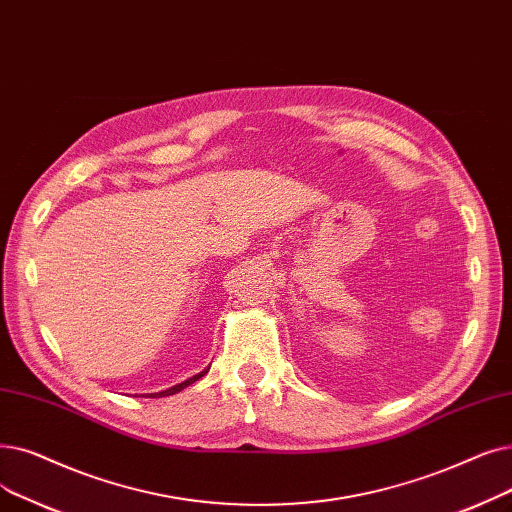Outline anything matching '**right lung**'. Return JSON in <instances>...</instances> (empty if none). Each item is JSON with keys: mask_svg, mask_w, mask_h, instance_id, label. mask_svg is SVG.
<instances>
[{"mask_svg": "<svg viewBox=\"0 0 512 512\" xmlns=\"http://www.w3.org/2000/svg\"><path fill=\"white\" fill-rule=\"evenodd\" d=\"M209 372V368H205L203 372H198V374H194L192 379H188V381H184V383H180V385H173V387H169V389H165V391H159V393H150V395H146V397H165V395H173V393H180L182 389H186L188 385H192V383H196L198 379H201V376H205Z\"/></svg>", "mask_w": 512, "mask_h": 512, "instance_id": "obj_1", "label": "right lung"}]
</instances>
